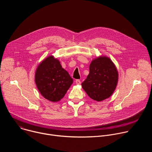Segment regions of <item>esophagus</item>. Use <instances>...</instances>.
I'll return each instance as SVG.
<instances>
[{
	"mask_svg": "<svg viewBox=\"0 0 152 152\" xmlns=\"http://www.w3.org/2000/svg\"><path fill=\"white\" fill-rule=\"evenodd\" d=\"M75 82H76V84H77V85H80V83H81V82H80V80L79 79L76 80Z\"/></svg>",
	"mask_w": 152,
	"mask_h": 152,
	"instance_id": "1",
	"label": "esophagus"
}]
</instances>
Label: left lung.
<instances>
[{
  "label": "left lung",
  "instance_id": "1",
  "mask_svg": "<svg viewBox=\"0 0 152 152\" xmlns=\"http://www.w3.org/2000/svg\"><path fill=\"white\" fill-rule=\"evenodd\" d=\"M118 80V73L111 59L105 56L94 59L90 73L82 83V87L94 100L101 102L112 96Z\"/></svg>",
  "mask_w": 152,
  "mask_h": 152
}]
</instances>
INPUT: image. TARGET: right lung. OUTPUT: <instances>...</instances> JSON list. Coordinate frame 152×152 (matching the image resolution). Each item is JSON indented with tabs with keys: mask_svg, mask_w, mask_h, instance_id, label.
<instances>
[{
	"mask_svg": "<svg viewBox=\"0 0 152 152\" xmlns=\"http://www.w3.org/2000/svg\"><path fill=\"white\" fill-rule=\"evenodd\" d=\"M35 82L42 97L50 102H57L64 97L73 80L62 67L60 61L50 55L38 66Z\"/></svg>",
	"mask_w": 152,
	"mask_h": 152,
	"instance_id": "add662e5",
	"label": "right lung"
}]
</instances>
